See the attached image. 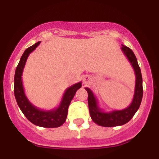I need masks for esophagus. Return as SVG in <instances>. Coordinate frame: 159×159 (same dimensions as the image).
Returning <instances> with one entry per match:
<instances>
[{
  "mask_svg": "<svg viewBox=\"0 0 159 159\" xmlns=\"http://www.w3.org/2000/svg\"><path fill=\"white\" fill-rule=\"evenodd\" d=\"M90 77H89V76H86V77H84V84H87L88 83V81H90Z\"/></svg>",
  "mask_w": 159,
  "mask_h": 159,
  "instance_id": "1",
  "label": "esophagus"
}]
</instances>
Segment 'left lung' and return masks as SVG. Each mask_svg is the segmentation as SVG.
<instances>
[{"label": "left lung", "mask_w": 159, "mask_h": 159, "mask_svg": "<svg viewBox=\"0 0 159 159\" xmlns=\"http://www.w3.org/2000/svg\"><path fill=\"white\" fill-rule=\"evenodd\" d=\"M121 50L130 62L135 74V87L132 103L123 110H115L105 112L98 106V101L93 91L88 87L85 90L88 93V106L91 119L95 123L104 127L119 126L127 123L133 117L139 108L143 97V80L141 72L134 52L125 45H122Z\"/></svg>", "instance_id": "left-lung-1"}]
</instances>
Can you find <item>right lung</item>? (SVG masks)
I'll return each instance as SVG.
<instances>
[{
    "label": "right lung",
    "instance_id": "add662e5",
    "mask_svg": "<svg viewBox=\"0 0 159 159\" xmlns=\"http://www.w3.org/2000/svg\"><path fill=\"white\" fill-rule=\"evenodd\" d=\"M41 42H38L27 48L23 53L20 61L16 67L14 77V94L19 108L27 119L34 125L44 128H57L65 123L68 114V107L73 98L76 91L81 87V82L75 84L65 91L61 103L56 108L45 111L34 106L27 98L22 84L24 68L29 54L35 50Z\"/></svg>",
    "mask_w": 159,
    "mask_h": 159
}]
</instances>
